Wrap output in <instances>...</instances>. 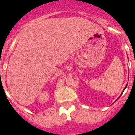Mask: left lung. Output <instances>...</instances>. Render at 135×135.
Instances as JSON below:
<instances>
[{
    "mask_svg": "<svg viewBox=\"0 0 135 135\" xmlns=\"http://www.w3.org/2000/svg\"><path fill=\"white\" fill-rule=\"evenodd\" d=\"M127 85H128V84H127ZM127 85H126V88H125V89L126 88V87H127ZM125 89H124V90H125Z\"/></svg>",
    "mask_w": 135,
    "mask_h": 135,
    "instance_id": "obj_1",
    "label": "left lung"
}]
</instances>
